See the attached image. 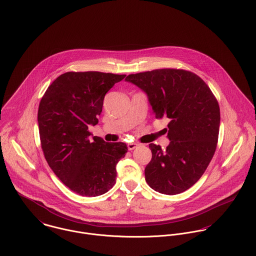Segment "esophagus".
<instances>
[{"label": "esophagus", "instance_id": "obj_1", "mask_svg": "<svg viewBox=\"0 0 256 256\" xmlns=\"http://www.w3.org/2000/svg\"><path fill=\"white\" fill-rule=\"evenodd\" d=\"M138 146H139V144H137V143H128V144H127V146H128V150H132L136 148Z\"/></svg>", "mask_w": 256, "mask_h": 256}]
</instances>
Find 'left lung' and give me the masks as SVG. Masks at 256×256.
I'll return each instance as SVG.
<instances>
[{
  "mask_svg": "<svg viewBox=\"0 0 256 256\" xmlns=\"http://www.w3.org/2000/svg\"><path fill=\"white\" fill-rule=\"evenodd\" d=\"M146 92L156 118H168L166 150L150 144L145 168L154 190L176 195L197 182L208 168L218 143L219 104L206 82L185 70L158 69L127 76Z\"/></svg>",
  "mask_w": 256,
  "mask_h": 256,
  "instance_id": "left-lung-1",
  "label": "left lung"
}]
</instances>
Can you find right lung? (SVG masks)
Returning <instances> with one entry per match:
<instances>
[{
  "mask_svg": "<svg viewBox=\"0 0 256 256\" xmlns=\"http://www.w3.org/2000/svg\"><path fill=\"white\" fill-rule=\"evenodd\" d=\"M126 74L67 72L47 88L37 121L44 156L58 178L82 196L104 194L116 182V164L128 150L122 142L92 138L106 92Z\"/></svg>",
  "mask_w": 256,
  "mask_h": 256,
  "instance_id": "add662e5",
  "label": "right lung"
}]
</instances>
